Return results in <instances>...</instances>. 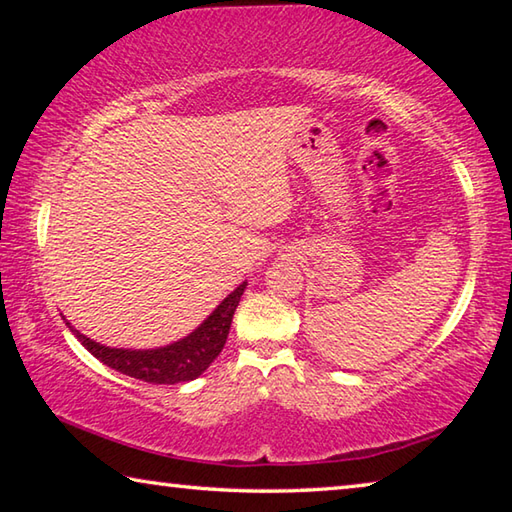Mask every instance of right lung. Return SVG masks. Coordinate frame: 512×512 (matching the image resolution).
I'll return each mask as SVG.
<instances>
[{
	"label": "right lung",
	"instance_id": "obj_1",
	"mask_svg": "<svg viewBox=\"0 0 512 512\" xmlns=\"http://www.w3.org/2000/svg\"><path fill=\"white\" fill-rule=\"evenodd\" d=\"M248 282H241L239 287L228 293L216 309L207 316L194 332H189L180 341H173L162 348L149 350H126V348H108V345L97 343L81 334L79 329L67 323L76 339L83 343V348L94 354L108 368L121 372V375L142 379L146 384H180V381H192L201 377L210 368V363L219 357L225 339L230 334L232 316H235L237 305Z\"/></svg>",
	"mask_w": 512,
	"mask_h": 512
}]
</instances>
